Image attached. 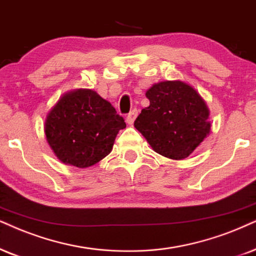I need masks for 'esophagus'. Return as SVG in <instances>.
Instances as JSON below:
<instances>
[{"label":"esophagus","mask_w":256,"mask_h":256,"mask_svg":"<svg viewBox=\"0 0 256 256\" xmlns=\"http://www.w3.org/2000/svg\"><path fill=\"white\" fill-rule=\"evenodd\" d=\"M137 114H138L137 110L136 108L132 110V111L126 116V122H128V124H132V122L136 120V118H137Z\"/></svg>","instance_id":"obj_1"}]
</instances>
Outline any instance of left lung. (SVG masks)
Listing matches in <instances>:
<instances>
[{
    "label": "left lung",
    "mask_w": 256,
    "mask_h": 256,
    "mask_svg": "<svg viewBox=\"0 0 256 256\" xmlns=\"http://www.w3.org/2000/svg\"><path fill=\"white\" fill-rule=\"evenodd\" d=\"M150 105L134 128L162 156L180 160L210 134V111L200 93L180 80L154 84L145 93Z\"/></svg>",
    "instance_id": "8db88e82"
}]
</instances>
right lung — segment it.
<instances>
[{
	"label": "right lung",
	"mask_w": 256,
	"mask_h": 256,
	"mask_svg": "<svg viewBox=\"0 0 256 256\" xmlns=\"http://www.w3.org/2000/svg\"><path fill=\"white\" fill-rule=\"evenodd\" d=\"M124 119L96 90L64 93L44 120V134L54 154L67 166H92L112 151Z\"/></svg>",
	"instance_id": "1"
}]
</instances>
